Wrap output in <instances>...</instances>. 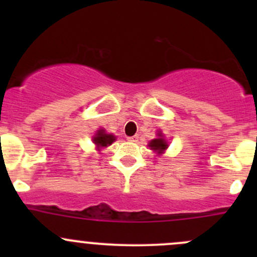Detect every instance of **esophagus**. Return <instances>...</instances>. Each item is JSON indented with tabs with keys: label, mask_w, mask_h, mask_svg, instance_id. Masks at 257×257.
I'll return each mask as SVG.
<instances>
[{
	"label": "esophagus",
	"mask_w": 257,
	"mask_h": 257,
	"mask_svg": "<svg viewBox=\"0 0 257 257\" xmlns=\"http://www.w3.org/2000/svg\"><path fill=\"white\" fill-rule=\"evenodd\" d=\"M138 138H139V137L136 134V136H133V137H128V138H126V139H128L129 142H133V143H134V142L138 141Z\"/></svg>",
	"instance_id": "obj_1"
}]
</instances>
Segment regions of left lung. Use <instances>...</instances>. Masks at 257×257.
Returning a JSON list of instances; mask_svg holds the SVG:
<instances>
[{"instance_id": "8db88e82", "label": "left lung", "mask_w": 257, "mask_h": 257, "mask_svg": "<svg viewBox=\"0 0 257 257\" xmlns=\"http://www.w3.org/2000/svg\"><path fill=\"white\" fill-rule=\"evenodd\" d=\"M149 147L152 148L153 150L158 153H162L163 150H165L168 148V143L165 142V139H163V136L159 133V138L153 139L152 142L149 143Z\"/></svg>"}]
</instances>
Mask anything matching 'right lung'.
Wrapping results in <instances>:
<instances>
[{"label": "right lung", "mask_w": 257, "mask_h": 257, "mask_svg": "<svg viewBox=\"0 0 257 257\" xmlns=\"http://www.w3.org/2000/svg\"><path fill=\"white\" fill-rule=\"evenodd\" d=\"M114 141H115V137L112 136V134H107L103 129L98 131L97 134L93 137V142H94V144L97 145L98 148L108 147V145L112 144Z\"/></svg>", "instance_id": "obj_1"}]
</instances>
